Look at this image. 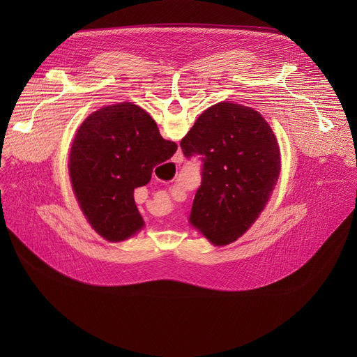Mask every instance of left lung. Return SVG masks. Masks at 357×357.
Masks as SVG:
<instances>
[{"label":"left lung","mask_w":357,"mask_h":357,"mask_svg":"<svg viewBox=\"0 0 357 357\" xmlns=\"http://www.w3.org/2000/svg\"><path fill=\"white\" fill-rule=\"evenodd\" d=\"M181 148L200 161L190 223L215 245L236 241L264 209L280 175L271 127L251 107L218 103L199 116Z\"/></svg>","instance_id":"left-lung-1"}]
</instances>
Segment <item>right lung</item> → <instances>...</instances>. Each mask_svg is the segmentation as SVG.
Returning <instances> with one entry per match:
<instances>
[{
  "label": "right lung",
  "mask_w": 357,
  "mask_h": 357,
  "mask_svg": "<svg viewBox=\"0 0 357 357\" xmlns=\"http://www.w3.org/2000/svg\"><path fill=\"white\" fill-rule=\"evenodd\" d=\"M176 149L131 103L103 107L84 120L72 144L69 171L80 209L101 237L126 240L144 226L134 189L146 185L152 169Z\"/></svg>",
  "instance_id": "1"
}]
</instances>
